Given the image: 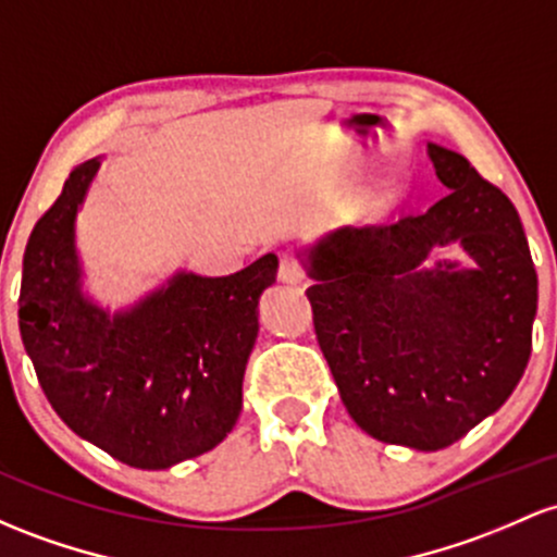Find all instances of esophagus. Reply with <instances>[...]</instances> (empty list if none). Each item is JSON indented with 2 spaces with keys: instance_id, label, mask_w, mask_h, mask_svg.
Segmentation results:
<instances>
[{
  "instance_id": "esophagus-1",
  "label": "esophagus",
  "mask_w": 557,
  "mask_h": 557,
  "mask_svg": "<svg viewBox=\"0 0 557 557\" xmlns=\"http://www.w3.org/2000/svg\"><path fill=\"white\" fill-rule=\"evenodd\" d=\"M277 277L283 280L285 285H298L304 280V269L296 259H293V256H283V259H280Z\"/></svg>"
}]
</instances>
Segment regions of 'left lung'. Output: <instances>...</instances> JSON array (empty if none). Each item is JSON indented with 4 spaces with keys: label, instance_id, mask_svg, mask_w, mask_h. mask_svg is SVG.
<instances>
[{
    "label": "left lung",
    "instance_id": "8db88e82",
    "mask_svg": "<svg viewBox=\"0 0 557 557\" xmlns=\"http://www.w3.org/2000/svg\"><path fill=\"white\" fill-rule=\"evenodd\" d=\"M449 189L388 227H341L301 250L314 333L354 423L436 451L505 405L531 357L536 272L505 193L428 145ZM457 242L470 268L424 261Z\"/></svg>",
    "mask_w": 557,
    "mask_h": 557
}]
</instances>
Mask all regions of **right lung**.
<instances>
[{
    "label": "right lung",
    "mask_w": 557,
    "mask_h": 557,
    "mask_svg": "<svg viewBox=\"0 0 557 557\" xmlns=\"http://www.w3.org/2000/svg\"><path fill=\"white\" fill-rule=\"evenodd\" d=\"M102 156L71 171L23 253L21 338L54 412L132 468L163 470L216 447L243 409L259 298L277 277L267 253L227 277L174 272L132 307L84 293L76 216Z\"/></svg>",
    "instance_id": "obj_1"
}]
</instances>
